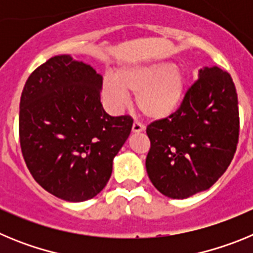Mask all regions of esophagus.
<instances>
[{
    "label": "esophagus",
    "instance_id": "1",
    "mask_svg": "<svg viewBox=\"0 0 253 253\" xmlns=\"http://www.w3.org/2000/svg\"><path fill=\"white\" fill-rule=\"evenodd\" d=\"M131 130H133V133H140V131L144 130V125L139 122H134L133 126H131Z\"/></svg>",
    "mask_w": 253,
    "mask_h": 253
}]
</instances>
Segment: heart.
<instances>
[{"label": "heart", "instance_id": "1", "mask_svg": "<svg viewBox=\"0 0 253 253\" xmlns=\"http://www.w3.org/2000/svg\"><path fill=\"white\" fill-rule=\"evenodd\" d=\"M186 73L169 62L119 69L115 80L106 77L102 84L105 100L113 109L125 102V91L135 93V104L151 119H165L176 113L186 91Z\"/></svg>", "mask_w": 253, "mask_h": 253}]
</instances>
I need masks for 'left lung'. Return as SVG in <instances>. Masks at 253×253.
Here are the masks:
<instances>
[{"label": "left lung", "instance_id": "8db88e82", "mask_svg": "<svg viewBox=\"0 0 253 253\" xmlns=\"http://www.w3.org/2000/svg\"><path fill=\"white\" fill-rule=\"evenodd\" d=\"M146 167L154 187L171 199L208 190L231 165L240 137L238 99L227 71L205 67L176 113L147 126Z\"/></svg>", "mask_w": 253, "mask_h": 253}]
</instances>
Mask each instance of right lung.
Instances as JSON below:
<instances>
[{
	"label": "right lung",
	"mask_w": 253,
	"mask_h": 253,
	"mask_svg": "<svg viewBox=\"0 0 253 253\" xmlns=\"http://www.w3.org/2000/svg\"><path fill=\"white\" fill-rule=\"evenodd\" d=\"M101 75L71 55H55L29 76L20 100V146L34 180L67 202L92 199L106 186L113 160L133 125L100 101Z\"/></svg>",
	"instance_id": "right-lung-1"
}]
</instances>
